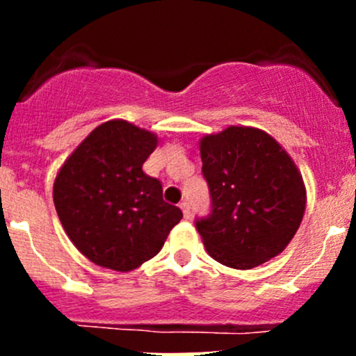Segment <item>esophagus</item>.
Listing matches in <instances>:
<instances>
[{"instance_id":"34e87169","label":"esophagus","mask_w":356,"mask_h":356,"mask_svg":"<svg viewBox=\"0 0 356 356\" xmlns=\"http://www.w3.org/2000/svg\"><path fill=\"white\" fill-rule=\"evenodd\" d=\"M181 210L182 213H184V218H191V204H189L188 201H182Z\"/></svg>"}]
</instances>
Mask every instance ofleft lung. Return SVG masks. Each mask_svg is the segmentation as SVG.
<instances>
[{
  "instance_id": "obj_1",
  "label": "left lung",
  "mask_w": 356,
  "mask_h": 356,
  "mask_svg": "<svg viewBox=\"0 0 356 356\" xmlns=\"http://www.w3.org/2000/svg\"><path fill=\"white\" fill-rule=\"evenodd\" d=\"M211 213L196 220L207 253L250 270L277 257L296 234L307 189L293 158L257 127L229 125L200 141Z\"/></svg>"
}]
</instances>
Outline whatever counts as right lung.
Instances as JSON below:
<instances>
[{"mask_svg":"<svg viewBox=\"0 0 356 356\" xmlns=\"http://www.w3.org/2000/svg\"><path fill=\"white\" fill-rule=\"evenodd\" d=\"M158 136L127 120L89 132L60 167L53 184L56 213L74 246L99 267L131 272L153 258L182 211L143 172Z\"/></svg>","mask_w":356,"mask_h":356,"instance_id":"obj_1","label":"right lung"}]
</instances>
